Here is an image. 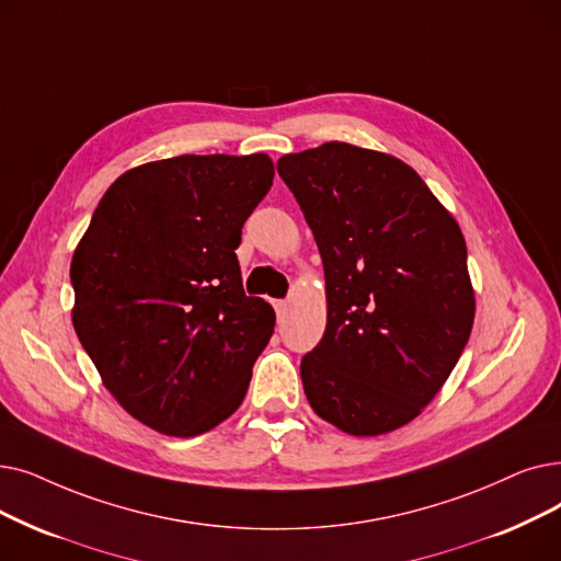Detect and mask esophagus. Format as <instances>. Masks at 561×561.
I'll list each match as a JSON object with an SVG mask.
<instances>
[{
  "instance_id": "obj_1",
  "label": "esophagus",
  "mask_w": 561,
  "mask_h": 561,
  "mask_svg": "<svg viewBox=\"0 0 561 561\" xmlns=\"http://www.w3.org/2000/svg\"><path fill=\"white\" fill-rule=\"evenodd\" d=\"M288 309H290V302H288V300H277V302H275V311H277L279 319H284V316L288 313Z\"/></svg>"
}]
</instances>
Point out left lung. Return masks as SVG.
Returning <instances> with one entry per match:
<instances>
[{"instance_id":"left-lung-1","label":"left lung","mask_w":561,"mask_h":561,"mask_svg":"<svg viewBox=\"0 0 561 561\" xmlns=\"http://www.w3.org/2000/svg\"><path fill=\"white\" fill-rule=\"evenodd\" d=\"M319 245L325 334L300 362L316 415L351 435L415 420L474 323L466 238L403 160L325 141L277 160Z\"/></svg>"}]
</instances>
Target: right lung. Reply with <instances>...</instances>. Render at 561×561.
<instances>
[{
    "mask_svg": "<svg viewBox=\"0 0 561 561\" xmlns=\"http://www.w3.org/2000/svg\"><path fill=\"white\" fill-rule=\"evenodd\" d=\"M273 179L265 153L139 164L107 187L72 254L80 344L158 433L202 435L248 394L275 311L245 296L236 248Z\"/></svg>",
    "mask_w": 561,
    "mask_h": 561,
    "instance_id": "obj_1",
    "label": "right lung"
}]
</instances>
